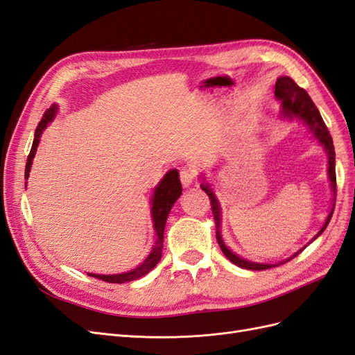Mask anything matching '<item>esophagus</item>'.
I'll use <instances>...</instances> for the list:
<instances>
[{
  "label": "esophagus",
  "mask_w": 355,
  "mask_h": 355,
  "mask_svg": "<svg viewBox=\"0 0 355 355\" xmlns=\"http://www.w3.org/2000/svg\"><path fill=\"white\" fill-rule=\"evenodd\" d=\"M197 175H198V171H197L196 167H191L189 166V167L180 168V182H182V185H184V187L192 185V182L197 179Z\"/></svg>",
  "instance_id": "34e87169"
}]
</instances>
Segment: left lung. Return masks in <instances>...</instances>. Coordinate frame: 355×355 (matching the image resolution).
<instances>
[{
  "label": "left lung",
  "instance_id": "1",
  "mask_svg": "<svg viewBox=\"0 0 355 355\" xmlns=\"http://www.w3.org/2000/svg\"><path fill=\"white\" fill-rule=\"evenodd\" d=\"M275 96L278 99L283 101V108H284V114L287 116H292L296 115L299 118H302V120L311 127V130L314 132V136L318 139L320 144L326 148L327 151V157H329V178L331 182V189L335 192V197H336V170H335V146H333V141H331V136L327 130V127L323 121V118H321L317 106L314 105L313 99L309 98V94L302 89L299 87V85L290 78V77H280L275 83ZM202 191H206V194L210 198V206H211V213H213V218H214V223H216V240L218 244L220 247L222 253L228 257V259L235 263L240 268H244V270H253V271H263V270H270V268L275 266V265H268V263H254V262H249L245 259H241L237 254H234L227 245H225L222 237H220V209H219V202L214 197L213 191L210 189L209 185L202 184L201 185ZM336 201V198H335ZM335 210V209H333ZM333 210L330 211V214L327 216V220L324 223V227L321 228V231L317 234L318 235L323 232L327 225L331 219V214ZM302 252V250H300ZM300 252L295 253V256H297ZM293 256V257H295ZM290 261V259H288Z\"/></svg>",
  "mask_w": 355,
  "mask_h": 355
}]
</instances>
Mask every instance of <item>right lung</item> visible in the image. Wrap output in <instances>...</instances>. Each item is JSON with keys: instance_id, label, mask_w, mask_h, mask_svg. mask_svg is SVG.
<instances>
[{"instance_id": "1", "label": "right lung", "mask_w": 355, "mask_h": 355, "mask_svg": "<svg viewBox=\"0 0 355 355\" xmlns=\"http://www.w3.org/2000/svg\"><path fill=\"white\" fill-rule=\"evenodd\" d=\"M56 114V106L53 105L51 108H49L44 115H42L40 124L37 125L35 130V137L34 142H32V148L31 153L28 155L26 159V167H25V179H28L29 176V170L32 166V158L35 155L37 146L40 142V137L42 130H44L46 125L49 124V121L53 120V116ZM182 194V185L179 180V173L178 170H170L168 173L164 176V179L161 180V184L157 187L155 194H154V200H153V219H154V228L157 232V243L154 245L153 252L149 253V256L145 259V262L142 265H139L136 270L128 271L124 274H116V275H99V274H87L90 277L99 278V280H103L106 283H127V282H133L141 278L144 275H146L159 262L161 256H163V235H164V227H166V220L168 213L173 207V204L176 202V200L179 198V196Z\"/></svg>"}]
</instances>
